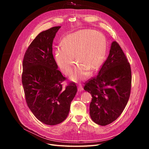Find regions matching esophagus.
I'll use <instances>...</instances> for the list:
<instances>
[{"label": "esophagus", "mask_w": 149, "mask_h": 149, "mask_svg": "<svg viewBox=\"0 0 149 149\" xmlns=\"http://www.w3.org/2000/svg\"><path fill=\"white\" fill-rule=\"evenodd\" d=\"M77 90H78V91L80 92H81V91H83V88L82 86H81V85H79V86H78V87H77Z\"/></svg>", "instance_id": "obj_1"}]
</instances>
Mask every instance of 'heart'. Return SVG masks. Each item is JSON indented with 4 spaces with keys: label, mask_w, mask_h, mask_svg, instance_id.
Returning <instances> with one entry per match:
<instances>
[{
    "label": "heart",
    "mask_w": 149,
    "mask_h": 149,
    "mask_svg": "<svg viewBox=\"0 0 149 149\" xmlns=\"http://www.w3.org/2000/svg\"><path fill=\"white\" fill-rule=\"evenodd\" d=\"M62 46L55 51L58 66L65 74L71 72L74 59L77 63L70 76L74 81L81 80L97 69L103 61L106 52V38L97 31L83 29L70 34L61 42Z\"/></svg>",
    "instance_id": "heart-1"
}]
</instances>
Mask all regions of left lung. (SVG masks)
Masks as SVG:
<instances>
[{"mask_svg": "<svg viewBox=\"0 0 149 149\" xmlns=\"http://www.w3.org/2000/svg\"><path fill=\"white\" fill-rule=\"evenodd\" d=\"M131 82L129 63L118 43L113 42L98 74L84 87L92 97L89 113L93 122L106 126L118 118L128 102Z\"/></svg>", "mask_w": 149, "mask_h": 149, "instance_id": "left-lung-1", "label": "left lung"}]
</instances>
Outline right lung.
<instances>
[{
	"mask_svg": "<svg viewBox=\"0 0 149 149\" xmlns=\"http://www.w3.org/2000/svg\"><path fill=\"white\" fill-rule=\"evenodd\" d=\"M61 26L42 31L28 48L23 60L22 81L27 105L37 119L54 126L68 115L77 92L75 83L63 88L65 80L52 54V42Z\"/></svg>",
	"mask_w": 149,
	"mask_h": 149,
	"instance_id": "add662e5",
	"label": "right lung"
}]
</instances>
